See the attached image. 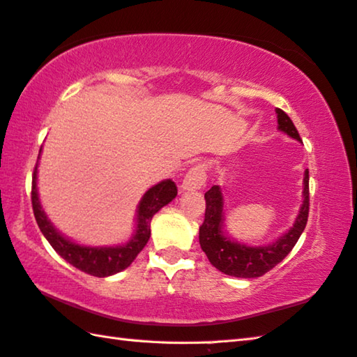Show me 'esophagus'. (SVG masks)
<instances>
[{"mask_svg": "<svg viewBox=\"0 0 357 357\" xmlns=\"http://www.w3.org/2000/svg\"><path fill=\"white\" fill-rule=\"evenodd\" d=\"M206 181H207L206 164H197L185 173L183 183H181V188L185 192L199 190V188L206 185Z\"/></svg>", "mask_w": 357, "mask_h": 357, "instance_id": "obj_1", "label": "esophagus"}]
</instances>
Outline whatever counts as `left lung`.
Returning <instances> with one entry per match:
<instances>
[{
    "instance_id": "8db88e82",
    "label": "left lung",
    "mask_w": 357,
    "mask_h": 357,
    "mask_svg": "<svg viewBox=\"0 0 357 357\" xmlns=\"http://www.w3.org/2000/svg\"><path fill=\"white\" fill-rule=\"evenodd\" d=\"M278 128L286 135L300 141V135L292 123L289 116L283 109L277 108ZM305 188H303V204L300 207L297 220L288 232L274 244L264 248H250L246 244L235 243L229 240L222 234V195L218 185H213L211 190L206 192V215L204 222L199 227V244L204 250L208 261L213 266L225 272L227 275L240 278H255L266 274L268 271L275 268L283 258L288 255L292 248L296 246L300 235L306 227L310 213V172H305Z\"/></svg>"
}]
</instances>
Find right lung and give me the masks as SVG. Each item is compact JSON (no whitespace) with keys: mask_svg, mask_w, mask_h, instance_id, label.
Masks as SVG:
<instances>
[{"mask_svg":"<svg viewBox=\"0 0 357 357\" xmlns=\"http://www.w3.org/2000/svg\"><path fill=\"white\" fill-rule=\"evenodd\" d=\"M37 167L38 160L37 164H35V169L32 173L31 199L35 220H37V225L41 230V234L45 235V238L61 258H65V260L68 263H71L74 268L94 277H108L117 274V272L123 271L125 268H128L150 238V222L153 215L160 211L165 204H169V202L174 199V197L178 195V187L170 179L162 181V183L151 187L150 190L144 195L141 202H139L136 234L125 246L86 248L66 240L65 236L60 235L57 230L54 229L51 221L46 218L43 208L40 206L37 193Z\"/></svg>","mask_w":357,"mask_h":357,"instance_id":"add662e5","label":"right lung"}]
</instances>
